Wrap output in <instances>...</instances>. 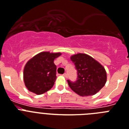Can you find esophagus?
I'll return each instance as SVG.
<instances>
[{
	"instance_id": "34e87169",
	"label": "esophagus",
	"mask_w": 129,
	"mask_h": 129,
	"mask_svg": "<svg viewBox=\"0 0 129 129\" xmlns=\"http://www.w3.org/2000/svg\"><path fill=\"white\" fill-rule=\"evenodd\" d=\"M63 76H64L65 77H66V78H67V77H68V74H67L66 73H65V74H63Z\"/></svg>"
}]
</instances>
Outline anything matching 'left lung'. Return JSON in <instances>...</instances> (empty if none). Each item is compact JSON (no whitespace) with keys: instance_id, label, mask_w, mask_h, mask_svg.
Listing matches in <instances>:
<instances>
[{"instance_id":"obj_1","label":"left lung","mask_w":129,"mask_h":129,"mask_svg":"<svg viewBox=\"0 0 129 129\" xmlns=\"http://www.w3.org/2000/svg\"><path fill=\"white\" fill-rule=\"evenodd\" d=\"M71 60L77 70V80L72 83L68 80L70 88L80 96L96 94L104 87L107 81L106 70L93 57L85 54L72 55Z\"/></svg>"}]
</instances>
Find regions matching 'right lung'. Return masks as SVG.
<instances>
[{
	"label": "right lung",
	"mask_w": 129,
	"mask_h": 129,
	"mask_svg": "<svg viewBox=\"0 0 129 129\" xmlns=\"http://www.w3.org/2000/svg\"><path fill=\"white\" fill-rule=\"evenodd\" d=\"M61 53L42 52L29 59L25 65L23 78L30 91L41 95L52 88L56 79V66L54 61Z\"/></svg>",
	"instance_id": "right-lung-1"
}]
</instances>
